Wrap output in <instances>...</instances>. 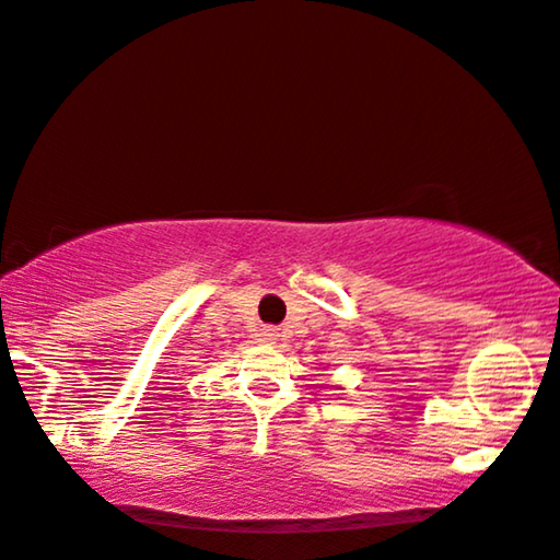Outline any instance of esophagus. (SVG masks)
<instances>
[{"mask_svg":"<svg viewBox=\"0 0 560 560\" xmlns=\"http://www.w3.org/2000/svg\"><path fill=\"white\" fill-rule=\"evenodd\" d=\"M260 340H266V342L279 340V330H276V327H264V332H260Z\"/></svg>","mask_w":560,"mask_h":560,"instance_id":"34e87169","label":"esophagus"}]
</instances>
